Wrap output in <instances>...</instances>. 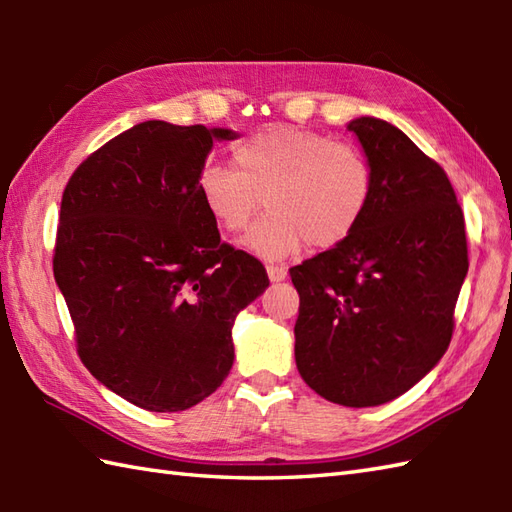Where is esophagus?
Wrapping results in <instances>:
<instances>
[{"label": "esophagus", "instance_id": "esophagus-1", "mask_svg": "<svg viewBox=\"0 0 512 512\" xmlns=\"http://www.w3.org/2000/svg\"><path fill=\"white\" fill-rule=\"evenodd\" d=\"M266 273H268V279L273 281V284H277V281H284L288 277L286 268H281V266H268Z\"/></svg>", "mask_w": 512, "mask_h": 512}]
</instances>
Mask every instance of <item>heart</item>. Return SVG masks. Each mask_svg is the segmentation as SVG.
I'll use <instances>...</instances> for the list:
<instances>
[{
  "instance_id": "1",
  "label": "heart",
  "mask_w": 512,
  "mask_h": 512,
  "mask_svg": "<svg viewBox=\"0 0 512 512\" xmlns=\"http://www.w3.org/2000/svg\"><path fill=\"white\" fill-rule=\"evenodd\" d=\"M233 165H206L198 195L220 231L242 233L259 204L268 213L242 239L262 259L328 250L350 237L372 204L374 171L361 149L310 129L266 125L233 147Z\"/></svg>"
}]
</instances>
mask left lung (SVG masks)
Segmentation results:
<instances>
[{
    "label": "left lung",
    "mask_w": 512,
    "mask_h": 512,
    "mask_svg": "<svg viewBox=\"0 0 512 512\" xmlns=\"http://www.w3.org/2000/svg\"><path fill=\"white\" fill-rule=\"evenodd\" d=\"M347 129L372 165V204L345 242L290 268V279L301 299V378L325 400L361 409L402 396L440 363L469 255L438 162L380 118Z\"/></svg>",
    "instance_id": "obj_1"
}]
</instances>
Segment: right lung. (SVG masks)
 <instances>
[{
	"label": "right lung",
	"mask_w": 512,
	"mask_h": 512,
	"mask_svg": "<svg viewBox=\"0 0 512 512\" xmlns=\"http://www.w3.org/2000/svg\"><path fill=\"white\" fill-rule=\"evenodd\" d=\"M233 129L138 123L81 162L63 191L54 279L83 365L147 411H184L224 383L233 323L268 288L264 266L220 242L198 195Z\"/></svg>",
	"instance_id": "right-lung-1"
}]
</instances>
